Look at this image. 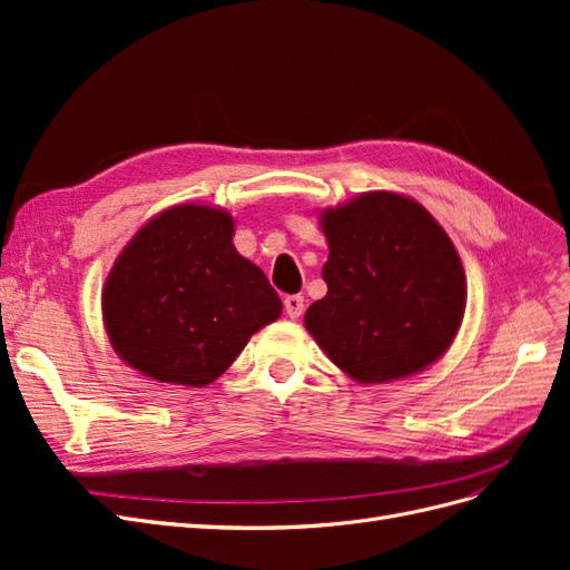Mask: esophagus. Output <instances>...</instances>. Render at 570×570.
Listing matches in <instances>:
<instances>
[{
	"mask_svg": "<svg viewBox=\"0 0 570 570\" xmlns=\"http://www.w3.org/2000/svg\"><path fill=\"white\" fill-rule=\"evenodd\" d=\"M283 304H285V314L289 318H299L304 314V297L302 295H287Z\"/></svg>",
	"mask_w": 570,
	"mask_h": 570,
	"instance_id": "esophagus-1",
	"label": "esophagus"
}]
</instances>
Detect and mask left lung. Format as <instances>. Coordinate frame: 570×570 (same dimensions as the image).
I'll use <instances>...</instances> for the list:
<instances>
[{"label": "left lung", "mask_w": 570, "mask_h": 570, "mask_svg": "<svg viewBox=\"0 0 570 570\" xmlns=\"http://www.w3.org/2000/svg\"><path fill=\"white\" fill-rule=\"evenodd\" d=\"M327 295L304 325L356 383H387L428 368L450 347L465 308L452 239L419 202L366 193L321 214Z\"/></svg>", "instance_id": "left-lung-1"}]
</instances>
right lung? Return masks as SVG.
I'll return each mask as SVG.
<instances>
[{"label": "right lung", "mask_w": 570, "mask_h": 570, "mask_svg": "<svg viewBox=\"0 0 570 570\" xmlns=\"http://www.w3.org/2000/svg\"><path fill=\"white\" fill-rule=\"evenodd\" d=\"M223 209L183 204L154 216L120 252L101 308L116 354L161 383H214L283 302L233 247Z\"/></svg>", "instance_id": "1"}]
</instances>
